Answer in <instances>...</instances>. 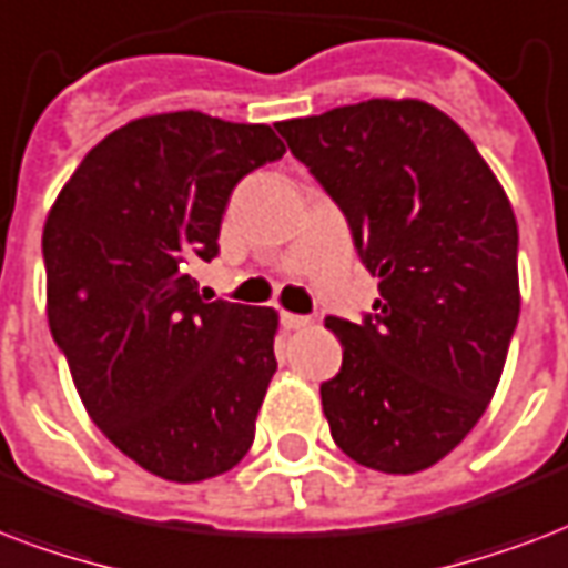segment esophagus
Returning <instances> with one entry per match:
<instances>
[{"instance_id":"esophagus-1","label":"esophagus","mask_w":568,"mask_h":568,"mask_svg":"<svg viewBox=\"0 0 568 568\" xmlns=\"http://www.w3.org/2000/svg\"><path fill=\"white\" fill-rule=\"evenodd\" d=\"M281 325L287 328V332H302L311 325V316H298V314H281Z\"/></svg>"}]
</instances>
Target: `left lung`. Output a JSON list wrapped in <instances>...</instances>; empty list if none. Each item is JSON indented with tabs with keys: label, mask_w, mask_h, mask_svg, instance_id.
<instances>
[{
	"label": "left lung",
	"mask_w": 568,
	"mask_h": 568,
	"mask_svg": "<svg viewBox=\"0 0 568 568\" xmlns=\"http://www.w3.org/2000/svg\"><path fill=\"white\" fill-rule=\"evenodd\" d=\"M344 210L379 298L325 328L344 364L320 385L341 450L382 474L424 471L495 397L516 332L518 224L465 130L424 100L376 97L275 124Z\"/></svg>",
	"instance_id": "1"
}]
</instances>
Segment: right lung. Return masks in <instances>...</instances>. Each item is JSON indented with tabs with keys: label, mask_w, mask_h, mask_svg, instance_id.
I'll return each instance as SVG.
<instances>
[{
	"label": "right lung",
	"mask_w": 568,
	"mask_h": 568,
	"mask_svg": "<svg viewBox=\"0 0 568 568\" xmlns=\"http://www.w3.org/2000/svg\"><path fill=\"white\" fill-rule=\"evenodd\" d=\"M284 156L266 124L204 112L135 118L94 144L43 224L47 320L88 417L144 471L201 483L254 442L275 307L204 298L227 197Z\"/></svg>",
	"instance_id": "1"
}]
</instances>
